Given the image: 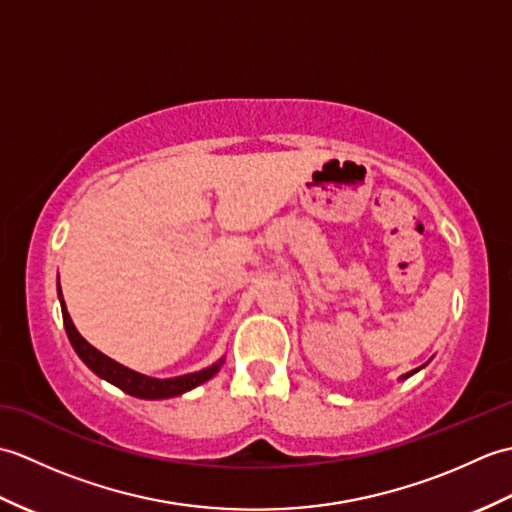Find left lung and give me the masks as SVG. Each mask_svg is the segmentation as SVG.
<instances>
[{
  "label": "left lung",
  "instance_id": "obj_1",
  "mask_svg": "<svg viewBox=\"0 0 512 512\" xmlns=\"http://www.w3.org/2000/svg\"><path fill=\"white\" fill-rule=\"evenodd\" d=\"M418 369H420V367H416V369H411V372H407V374H405V376H400V378H409V376H411V374H416V372H418Z\"/></svg>",
  "mask_w": 512,
  "mask_h": 512
}]
</instances>
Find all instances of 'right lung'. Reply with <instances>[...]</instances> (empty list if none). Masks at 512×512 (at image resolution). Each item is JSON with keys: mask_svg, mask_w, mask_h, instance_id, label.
<instances>
[{"mask_svg": "<svg viewBox=\"0 0 512 512\" xmlns=\"http://www.w3.org/2000/svg\"><path fill=\"white\" fill-rule=\"evenodd\" d=\"M59 288V301H61V314H63V325H65V332H68V339L74 347V352L79 354L81 361L88 365L96 376H101L107 383L116 385L118 389H123L125 394L129 396H136V398H145V400H160V398H173V396H180L184 391H189L193 387H198L206 380L213 378L217 372H220V365L224 363L217 361L215 365L200 369V372H193V374H184V376H176V378H151L145 374H138L134 369H129L121 363L112 361L110 356H105L103 352L96 350L94 345H90L88 341L83 339L79 334V330L74 328V323L68 314V308H65V301L61 295V286Z\"/></svg>", "mask_w": 512, "mask_h": 512, "instance_id": "add662e5", "label": "right lung"}]
</instances>
